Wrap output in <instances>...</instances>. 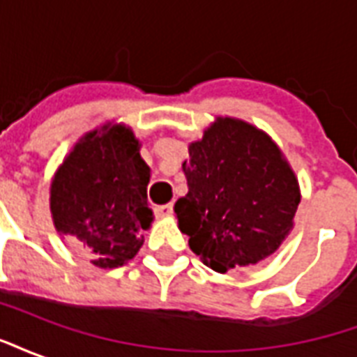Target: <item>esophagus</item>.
<instances>
[{
	"label": "esophagus",
	"mask_w": 357,
	"mask_h": 357,
	"mask_svg": "<svg viewBox=\"0 0 357 357\" xmlns=\"http://www.w3.org/2000/svg\"><path fill=\"white\" fill-rule=\"evenodd\" d=\"M172 212H174V204H172V202H168V204H158V206H155V214L158 218L170 216Z\"/></svg>",
	"instance_id": "esophagus-1"
}]
</instances>
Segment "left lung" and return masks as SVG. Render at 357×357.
I'll use <instances>...</instances> for the list:
<instances>
[{
    "instance_id": "1",
    "label": "left lung",
    "mask_w": 357,
    "mask_h": 357,
    "mask_svg": "<svg viewBox=\"0 0 357 357\" xmlns=\"http://www.w3.org/2000/svg\"><path fill=\"white\" fill-rule=\"evenodd\" d=\"M187 195L176 202L189 247L216 271L273 255L292 229L298 181L281 151L255 126L218 118L183 162Z\"/></svg>"
}]
</instances>
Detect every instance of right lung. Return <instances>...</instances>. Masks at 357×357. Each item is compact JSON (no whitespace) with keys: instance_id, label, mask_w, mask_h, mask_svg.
Returning a JSON list of instances; mask_svg holds the SVG:
<instances>
[{"instance_id":"right-lung-1","label":"right lung","mask_w":357,"mask_h":357,"mask_svg":"<svg viewBox=\"0 0 357 357\" xmlns=\"http://www.w3.org/2000/svg\"><path fill=\"white\" fill-rule=\"evenodd\" d=\"M105 130V128H102ZM149 166L132 130L91 132L74 147L51 185L59 233L70 235L99 268H118L137 255L153 212Z\"/></svg>"}]
</instances>
